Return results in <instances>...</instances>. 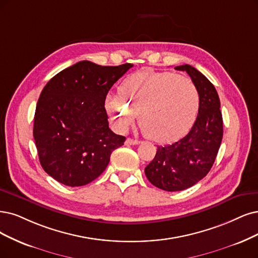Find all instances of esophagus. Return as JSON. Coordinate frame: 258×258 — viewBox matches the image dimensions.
Segmentation results:
<instances>
[{
    "label": "esophagus",
    "instance_id": "esophagus-1",
    "mask_svg": "<svg viewBox=\"0 0 258 258\" xmlns=\"http://www.w3.org/2000/svg\"><path fill=\"white\" fill-rule=\"evenodd\" d=\"M140 144L139 140H136V139H132V138H127L125 140V145L126 146H135V145H138Z\"/></svg>",
    "mask_w": 258,
    "mask_h": 258
}]
</instances>
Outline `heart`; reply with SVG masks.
<instances>
[{"instance_id":"b5f03b06","label":"heart","mask_w":258,"mask_h":258,"mask_svg":"<svg viewBox=\"0 0 258 258\" xmlns=\"http://www.w3.org/2000/svg\"><path fill=\"white\" fill-rule=\"evenodd\" d=\"M199 93L191 80L171 72L141 71L124 80L118 95H108L105 110L118 131H125L136 114L145 135L156 142H171L192 126Z\"/></svg>"}]
</instances>
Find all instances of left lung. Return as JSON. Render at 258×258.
Listing matches in <instances>:
<instances>
[{
    "label": "left lung",
    "mask_w": 258,
    "mask_h": 258,
    "mask_svg": "<svg viewBox=\"0 0 258 258\" xmlns=\"http://www.w3.org/2000/svg\"><path fill=\"white\" fill-rule=\"evenodd\" d=\"M174 69L186 71L199 93V113L188 134L173 144L157 147L146 167L149 182L166 191H180L197 184L212 169L223 136L220 100L215 86L190 64Z\"/></svg>",
    "instance_id": "1"
}]
</instances>
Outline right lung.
Masks as SVG:
<instances>
[{"mask_svg":"<svg viewBox=\"0 0 258 258\" xmlns=\"http://www.w3.org/2000/svg\"><path fill=\"white\" fill-rule=\"evenodd\" d=\"M132 63L76 62L47 83L37 102L34 139L45 172L66 186L89 184L125 137L108 126L105 99Z\"/></svg>","mask_w":258,"mask_h":258,"instance_id":"right-lung-1","label":"right lung"}]
</instances>
